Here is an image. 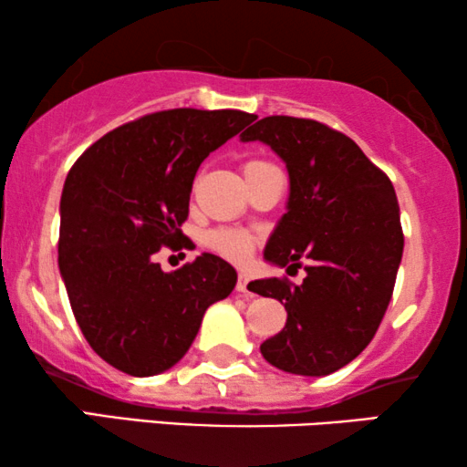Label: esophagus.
Wrapping results in <instances>:
<instances>
[{
  "label": "esophagus",
  "mask_w": 467,
  "mask_h": 467,
  "mask_svg": "<svg viewBox=\"0 0 467 467\" xmlns=\"http://www.w3.org/2000/svg\"><path fill=\"white\" fill-rule=\"evenodd\" d=\"M248 280H251V278H248L246 274H238V283H235V289H238L240 293H251V291H248Z\"/></svg>",
  "instance_id": "esophagus-1"
}]
</instances>
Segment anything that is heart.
Listing matches in <instances>:
<instances>
[{
    "mask_svg": "<svg viewBox=\"0 0 467 467\" xmlns=\"http://www.w3.org/2000/svg\"><path fill=\"white\" fill-rule=\"evenodd\" d=\"M267 165H272V163L259 161V159H251V161L244 163V176H251L257 170L267 168ZM206 244L213 248L216 254L234 261V264H246L253 254L254 238L251 234L240 232V229L219 227V229H213V232L206 234Z\"/></svg>",
    "mask_w": 467,
    "mask_h": 467,
    "instance_id": "b5f03b06",
    "label": "heart"
}]
</instances>
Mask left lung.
I'll return each instance as SVG.
<instances>
[{"mask_svg":"<svg viewBox=\"0 0 467 467\" xmlns=\"http://www.w3.org/2000/svg\"><path fill=\"white\" fill-rule=\"evenodd\" d=\"M240 138L272 146L289 170V210L265 259L280 267L308 259L302 285H248L286 310L283 331L261 344V355L285 372L327 376L372 342L391 302L404 251L395 189L353 140L318 120L265 117Z\"/></svg>","mask_w":467,"mask_h":467,"instance_id":"1","label":"left lung"}]
</instances>
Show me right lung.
<instances>
[{
	"label": "right lung",
	"mask_w": 467,
	"mask_h": 467,
	"mask_svg": "<svg viewBox=\"0 0 467 467\" xmlns=\"http://www.w3.org/2000/svg\"><path fill=\"white\" fill-rule=\"evenodd\" d=\"M254 119L197 108L144 114L108 131L69 170L61 278L82 336L120 372L152 376L181 361L208 306L234 291L238 274L216 254L170 274L155 254L189 248L181 225L197 168Z\"/></svg>",
	"instance_id": "right-lung-1"
}]
</instances>
